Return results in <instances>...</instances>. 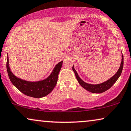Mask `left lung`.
Wrapping results in <instances>:
<instances>
[{"instance_id":"obj_1","label":"left lung","mask_w":131,"mask_h":131,"mask_svg":"<svg viewBox=\"0 0 131 131\" xmlns=\"http://www.w3.org/2000/svg\"><path fill=\"white\" fill-rule=\"evenodd\" d=\"M123 56L122 55V62L121 64H120L119 69L118 70L117 72L115 73L114 76H113L111 78H110L109 80H108L106 82L102 83L100 84H97V85H93V84H89L83 81L79 77L78 74L76 72V71L74 70L73 66L72 69L73 70V72L75 74L76 78L77 79V80L79 82V84L82 86L83 88L86 90L90 91V92L93 93H102L103 92H105V91L108 90V89H110L112 86L114 84V83L116 82L117 80L118 79V78H119V76L121 74L122 72V70H123Z\"/></svg>"}]
</instances>
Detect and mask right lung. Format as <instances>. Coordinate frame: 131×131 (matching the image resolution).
<instances>
[{
  "mask_svg": "<svg viewBox=\"0 0 131 131\" xmlns=\"http://www.w3.org/2000/svg\"><path fill=\"white\" fill-rule=\"evenodd\" d=\"M62 61L55 66L52 73L45 80L38 82H28L17 78L10 70L8 57L6 62V69L10 81L18 90L26 96L35 98H41L47 96L53 90L57 83L58 76L61 69Z\"/></svg>",
  "mask_w": 131,
  "mask_h": 131,
  "instance_id": "obj_1",
  "label": "right lung"
}]
</instances>
